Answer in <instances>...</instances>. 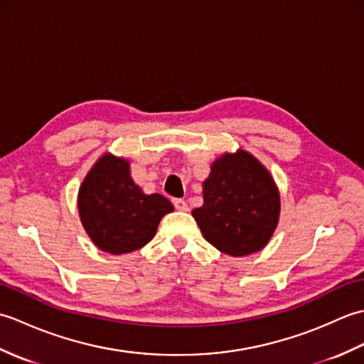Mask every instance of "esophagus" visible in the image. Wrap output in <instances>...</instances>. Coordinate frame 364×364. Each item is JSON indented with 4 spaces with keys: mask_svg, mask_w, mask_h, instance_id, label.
I'll return each instance as SVG.
<instances>
[{
    "mask_svg": "<svg viewBox=\"0 0 364 364\" xmlns=\"http://www.w3.org/2000/svg\"><path fill=\"white\" fill-rule=\"evenodd\" d=\"M173 206L178 211H188V203L183 198H173Z\"/></svg>",
    "mask_w": 364,
    "mask_h": 364,
    "instance_id": "obj_1",
    "label": "esophagus"
}]
</instances>
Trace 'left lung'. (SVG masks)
<instances>
[{"label": "left lung", "mask_w": 364, "mask_h": 364, "mask_svg": "<svg viewBox=\"0 0 364 364\" xmlns=\"http://www.w3.org/2000/svg\"><path fill=\"white\" fill-rule=\"evenodd\" d=\"M202 235L230 257L261 250L280 218V194L269 170L237 150L215 159L203 181V205L192 211Z\"/></svg>", "instance_id": "8db88e82"}]
</instances>
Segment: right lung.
Here are the masks:
<instances>
[{
    "mask_svg": "<svg viewBox=\"0 0 364 364\" xmlns=\"http://www.w3.org/2000/svg\"><path fill=\"white\" fill-rule=\"evenodd\" d=\"M78 211L92 242L100 250L122 255L149 244L173 205L161 194H144L131 178L129 162L106 153L84 178Z\"/></svg>",
    "mask_w": 364,
    "mask_h": 364,
    "instance_id": "1",
    "label": "right lung"
}]
</instances>
